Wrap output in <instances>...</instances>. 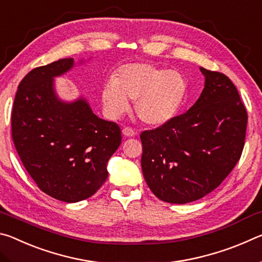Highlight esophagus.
<instances>
[{"label": "esophagus", "mask_w": 262, "mask_h": 262, "mask_svg": "<svg viewBox=\"0 0 262 262\" xmlns=\"http://www.w3.org/2000/svg\"><path fill=\"white\" fill-rule=\"evenodd\" d=\"M122 135L126 136V137H132V136L136 135V132L130 127H125L122 129Z\"/></svg>", "instance_id": "esophagus-1"}]
</instances>
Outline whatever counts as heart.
I'll use <instances>...</instances> for the list:
<instances>
[{
  "label": "heart",
  "instance_id": "b5f03b06",
  "mask_svg": "<svg viewBox=\"0 0 262 262\" xmlns=\"http://www.w3.org/2000/svg\"><path fill=\"white\" fill-rule=\"evenodd\" d=\"M188 84L178 70H166L156 66L134 62L121 66L114 77L104 83L100 99L105 114L117 119L129 107L142 122L161 126L173 119L187 96Z\"/></svg>",
  "mask_w": 262,
  "mask_h": 262
}]
</instances>
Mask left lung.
<instances>
[{"label":"left lung","instance_id":"left-lung-1","mask_svg":"<svg viewBox=\"0 0 262 262\" xmlns=\"http://www.w3.org/2000/svg\"><path fill=\"white\" fill-rule=\"evenodd\" d=\"M205 88L192 107L141 134V165L159 200L184 205L209 194L242 156L247 112L228 76L200 68Z\"/></svg>","mask_w":262,"mask_h":262}]
</instances>
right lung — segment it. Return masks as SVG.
Returning <instances> with one entry per match:
<instances>
[{
  "label": "right lung",
  "mask_w": 262,
  "mask_h": 262,
  "mask_svg": "<svg viewBox=\"0 0 262 262\" xmlns=\"http://www.w3.org/2000/svg\"><path fill=\"white\" fill-rule=\"evenodd\" d=\"M74 64L68 57L31 70L19 83L11 114L12 140L31 178L43 193L69 203L101 187L121 143L120 127L97 117L85 98L63 101L56 95L54 78Z\"/></svg>",
  "instance_id": "right-lung-1"
}]
</instances>
